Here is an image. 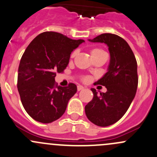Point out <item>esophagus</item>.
<instances>
[{
    "label": "esophagus",
    "mask_w": 157,
    "mask_h": 157,
    "mask_svg": "<svg viewBox=\"0 0 157 157\" xmlns=\"http://www.w3.org/2000/svg\"><path fill=\"white\" fill-rule=\"evenodd\" d=\"M83 89H84V87H83V86H80V85L77 86V90H78V91H80V90H83Z\"/></svg>",
    "instance_id": "obj_1"
}]
</instances>
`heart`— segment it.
I'll return each mask as SVG.
<instances>
[{"mask_svg": "<svg viewBox=\"0 0 157 157\" xmlns=\"http://www.w3.org/2000/svg\"><path fill=\"white\" fill-rule=\"evenodd\" d=\"M90 53H91V56H96V55H107L106 52H105V51H103L102 49H101V48H93V49H92L91 52H90ZM75 55H76V52H73L72 53H71V58H73L74 56H75ZM84 80H86L87 79L85 78Z\"/></svg>", "mask_w": 157, "mask_h": 157, "instance_id": "obj_1", "label": "heart"}]
</instances>
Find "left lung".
Returning <instances> with one entry per match:
<instances>
[{
	"mask_svg": "<svg viewBox=\"0 0 157 157\" xmlns=\"http://www.w3.org/2000/svg\"><path fill=\"white\" fill-rule=\"evenodd\" d=\"M89 41L106 44L110 53L108 71L96 82L105 86L106 93L98 94L92 88L93 98L85 106L92 123L106 127L121 118L135 96L138 84L137 61L128 42L117 35L103 33Z\"/></svg>",
	"mask_w": 157,
	"mask_h": 157,
	"instance_id": "8db88e82",
	"label": "left lung"
}]
</instances>
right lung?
Listing matches in <instances>:
<instances>
[{
    "label": "right lung",
    "mask_w": 157,
    "mask_h": 157,
    "mask_svg": "<svg viewBox=\"0 0 157 157\" xmlns=\"http://www.w3.org/2000/svg\"><path fill=\"white\" fill-rule=\"evenodd\" d=\"M83 39L74 40L56 32L36 36L25 50L18 69L17 89L25 110L36 121L51 123L63 115L77 92L74 83L58 86L56 73L64 71L70 56Z\"/></svg>",
    "instance_id": "1"
}]
</instances>
